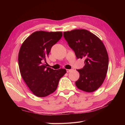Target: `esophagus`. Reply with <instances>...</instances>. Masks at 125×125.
<instances>
[{
    "mask_svg": "<svg viewBox=\"0 0 125 125\" xmlns=\"http://www.w3.org/2000/svg\"><path fill=\"white\" fill-rule=\"evenodd\" d=\"M72 70H73V69H67V73H70V71H71Z\"/></svg>",
    "mask_w": 125,
    "mask_h": 125,
    "instance_id": "1",
    "label": "esophagus"
}]
</instances>
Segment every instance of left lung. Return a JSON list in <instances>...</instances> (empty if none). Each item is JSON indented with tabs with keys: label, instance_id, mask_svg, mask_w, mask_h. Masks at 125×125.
Masks as SVG:
<instances>
[{
	"label": "left lung",
	"instance_id": "left-lung-1",
	"mask_svg": "<svg viewBox=\"0 0 125 125\" xmlns=\"http://www.w3.org/2000/svg\"><path fill=\"white\" fill-rule=\"evenodd\" d=\"M63 37L77 58L85 59L83 68L77 70L80 77L75 85L83 91L94 92L103 83L108 70V56L104 44L84 29L64 32Z\"/></svg>",
	"mask_w": 125,
	"mask_h": 125
}]
</instances>
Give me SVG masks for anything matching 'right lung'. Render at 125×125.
<instances>
[{"mask_svg":"<svg viewBox=\"0 0 125 125\" xmlns=\"http://www.w3.org/2000/svg\"><path fill=\"white\" fill-rule=\"evenodd\" d=\"M62 32L36 31L22 44L18 55L21 75L35 95L45 97L55 92L65 69L54 70L43 62L52 47L62 38Z\"/></svg>","mask_w":125,"mask_h":125,"instance_id":"1","label":"right lung"}]
</instances>
